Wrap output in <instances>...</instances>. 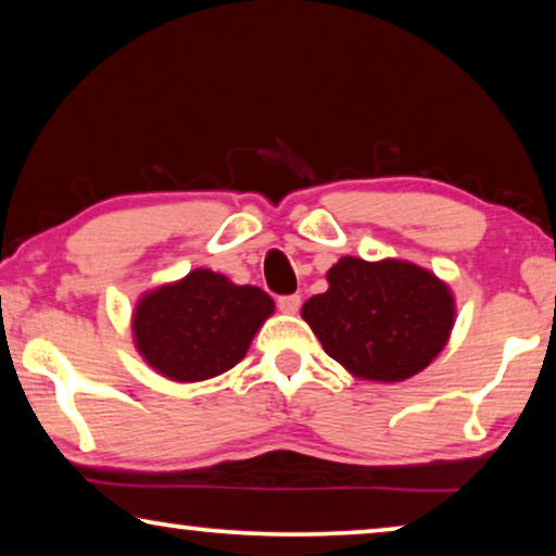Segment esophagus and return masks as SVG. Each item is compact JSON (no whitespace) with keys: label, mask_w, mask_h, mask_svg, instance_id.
<instances>
[{"label":"esophagus","mask_w":556,"mask_h":556,"mask_svg":"<svg viewBox=\"0 0 556 556\" xmlns=\"http://www.w3.org/2000/svg\"><path fill=\"white\" fill-rule=\"evenodd\" d=\"M300 304H302L300 294H285V296H279V300H277V306L285 314H296V312H300Z\"/></svg>","instance_id":"34e87169"}]
</instances>
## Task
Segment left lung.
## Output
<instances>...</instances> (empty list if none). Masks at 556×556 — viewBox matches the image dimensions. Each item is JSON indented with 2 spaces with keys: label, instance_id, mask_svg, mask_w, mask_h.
I'll return each mask as SVG.
<instances>
[{
  "label": "left lung",
  "instance_id": "obj_1",
  "mask_svg": "<svg viewBox=\"0 0 556 556\" xmlns=\"http://www.w3.org/2000/svg\"><path fill=\"white\" fill-rule=\"evenodd\" d=\"M329 289L302 317L354 377L402 382L444 350L454 327V296L432 271L402 260L342 256L327 271Z\"/></svg>",
  "mask_w": 556,
  "mask_h": 556
}]
</instances>
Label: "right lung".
Here are the masks:
<instances>
[{
    "label": "right lung",
    "mask_w": 556,
    "mask_h": 556,
    "mask_svg": "<svg viewBox=\"0 0 556 556\" xmlns=\"http://www.w3.org/2000/svg\"><path fill=\"white\" fill-rule=\"evenodd\" d=\"M275 312L260 287L231 285L212 269L147 292L131 319L147 364L174 382H202L244 359L256 329Z\"/></svg>",
    "instance_id": "obj_1"
}]
</instances>
